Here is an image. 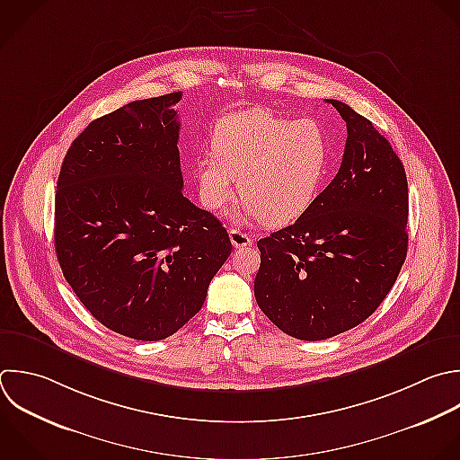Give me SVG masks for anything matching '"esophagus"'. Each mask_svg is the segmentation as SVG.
<instances>
[{
  "label": "esophagus",
  "instance_id": "34e87169",
  "mask_svg": "<svg viewBox=\"0 0 460 460\" xmlns=\"http://www.w3.org/2000/svg\"><path fill=\"white\" fill-rule=\"evenodd\" d=\"M228 235H230L234 248H246V246H252V243H253V239L248 234H243L241 230H235V228H232L228 232Z\"/></svg>",
  "mask_w": 460,
  "mask_h": 460
}]
</instances>
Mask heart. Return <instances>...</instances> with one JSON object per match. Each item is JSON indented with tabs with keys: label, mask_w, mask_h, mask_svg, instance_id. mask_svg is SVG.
Wrapping results in <instances>:
<instances>
[{
	"label": "heart",
	"mask_w": 460,
	"mask_h": 460,
	"mask_svg": "<svg viewBox=\"0 0 460 460\" xmlns=\"http://www.w3.org/2000/svg\"><path fill=\"white\" fill-rule=\"evenodd\" d=\"M212 155L196 162L201 203L221 212L237 187L239 219L286 225L318 198L331 165V144L314 120H289L266 110L221 119L210 135Z\"/></svg>",
	"instance_id": "1"
}]
</instances>
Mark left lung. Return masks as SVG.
<instances>
[{
  "mask_svg": "<svg viewBox=\"0 0 460 460\" xmlns=\"http://www.w3.org/2000/svg\"><path fill=\"white\" fill-rule=\"evenodd\" d=\"M347 124L334 180L293 225L257 243L261 311L286 334L318 341L367 320L392 289L408 248V183L370 120L327 101Z\"/></svg>",
  "mask_w": 460,
  "mask_h": 460,
  "instance_id": "8db88e82",
  "label": "left lung"
}]
</instances>
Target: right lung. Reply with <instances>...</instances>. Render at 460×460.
Wrapping results in <instances>:
<instances>
[{
    "instance_id": "obj_1",
    "label": "right lung",
    "mask_w": 460,
    "mask_h": 460,
    "mask_svg": "<svg viewBox=\"0 0 460 460\" xmlns=\"http://www.w3.org/2000/svg\"><path fill=\"white\" fill-rule=\"evenodd\" d=\"M181 92L129 102L70 146L56 192V253L84 307L108 329L158 341L203 305L232 243L181 192Z\"/></svg>"
}]
</instances>
